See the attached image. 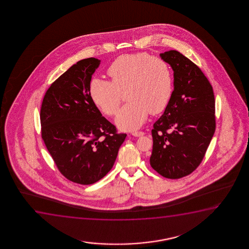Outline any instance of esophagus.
<instances>
[{
	"label": "esophagus",
	"instance_id": "obj_1",
	"mask_svg": "<svg viewBox=\"0 0 249 249\" xmlns=\"http://www.w3.org/2000/svg\"><path fill=\"white\" fill-rule=\"evenodd\" d=\"M132 134H133L134 137H141L143 136L144 133H143V132H133Z\"/></svg>",
	"mask_w": 249,
	"mask_h": 249
}]
</instances>
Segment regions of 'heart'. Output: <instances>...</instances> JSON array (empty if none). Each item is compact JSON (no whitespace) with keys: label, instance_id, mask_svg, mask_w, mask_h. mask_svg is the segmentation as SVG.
<instances>
[{"label":"heart","instance_id":"b5f03b06","mask_svg":"<svg viewBox=\"0 0 249 249\" xmlns=\"http://www.w3.org/2000/svg\"><path fill=\"white\" fill-rule=\"evenodd\" d=\"M111 82L93 78L89 93L98 108L107 116H113L119 108L122 92L129 101L120 109L116 126L123 131H136L145 123L149 113L162 112L174 92V76L164 59L147 53L123 54L108 69Z\"/></svg>","mask_w":249,"mask_h":249}]
</instances>
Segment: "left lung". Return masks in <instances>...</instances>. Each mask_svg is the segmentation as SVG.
<instances>
[{
  "label": "left lung",
  "instance_id": "obj_1",
  "mask_svg": "<svg viewBox=\"0 0 249 249\" xmlns=\"http://www.w3.org/2000/svg\"><path fill=\"white\" fill-rule=\"evenodd\" d=\"M174 71V92L154 123L150 166L167 178H180L200 165L215 132V99L197 65L175 50L160 53Z\"/></svg>",
  "mask_w": 249,
  "mask_h": 249
}]
</instances>
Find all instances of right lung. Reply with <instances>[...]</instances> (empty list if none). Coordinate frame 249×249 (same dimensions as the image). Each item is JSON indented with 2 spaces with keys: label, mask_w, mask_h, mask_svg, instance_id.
Instances as JSON below:
<instances>
[{
  "label": "right lung",
  "mask_w": 249,
  "mask_h": 249,
  "mask_svg": "<svg viewBox=\"0 0 249 249\" xmlns=\"http://www.w3.org/2000/svg\"><path fill=\"white\" fill-rule=\"evenodd\" d=\"M98 58L82 59L60 75L41 104V137L56 166L69 180L92 184L109 173L126 133L102 116L89 84Z\"/></svg>",
  "instance_id": "add662e5"
}]
</instances>
